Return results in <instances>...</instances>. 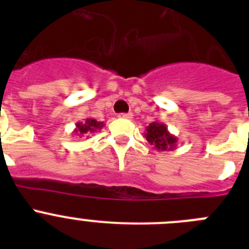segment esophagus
<instances>
[{
    "label": "esophagus",
    "instance_id": "esophagus-1",
    "mask_svg": "<svg viewBox=\"0 0 249 249\" xmlns=\"http://www.w3.org/2000/svg\"><path fill=\"white\" fill-rule=\"evenodd\" d=\"M118 117L120 118H124V120H132L133 118V114L129 112V113H120L118 114Z\"/></svg>",
    "mask_w": 249,
    "mask_h": 249
}]
</instances>
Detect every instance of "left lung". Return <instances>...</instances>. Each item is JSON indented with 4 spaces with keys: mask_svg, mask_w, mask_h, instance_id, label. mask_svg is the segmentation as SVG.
I'll use <instances>...</instances> for the list:
<instances>
[{
    "mask_svg": "<svg viewBox=\"0 0 249 249\" xmlns=\"http://www.w3.org/2000/svg\"><path fill=\"white\" fill-rule=\"evenodd\" d=\"M144 137L157 151H173L177 147L178 138L168 131L164 123L158 121L149 123V126L146 127Z\"/></svg>",
    "mask_w": 249,
    "mask_h": 249,
    "instance_id": "obj_1",
    "label": "left lung"
}]
</instances>
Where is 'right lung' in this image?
I'll return each mask as SVG.
<instances>
[{
	"label": "right lung",
	"mask_w": 249,
	"mask_h": 249,
	"mask_svg": "<svg viewBox=\"0 0 249 249\" xmlns=\"http://www.w3.org/2000/svg\"><path fill=\"white\" fill-rule=\"evenodd\" d=\"M103 126H105L103 122H100L94 118H86L85 122L76 123V128L72 133H74L78 137H83V136L89 137V135H93V133L100 131Z\"/></svg>",
	"instance_id": "obj_1"
}]
</instances>
